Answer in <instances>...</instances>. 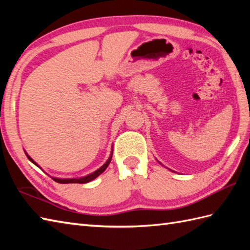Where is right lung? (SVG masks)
<instances>
[{
    "label": "right lung",
    "instance_id": "add662e5",
    "mask_svg": "<svg viewBox=\"0 0 250 250\" xmlns=\"http://www.w3.org/2000/svg\"><path fill=\"white\" fill-rule=\"evenodd\" d=\"M25 152V151H24ZM25 155H26V157H28V159L29 160L32 162V163H34L36 167H39L40 168H42L39 164H37L33 159H32L28 153L25 152ZM111 157H113V150H111V152H110V156H109V158L107 159V161H106L102 167H101L100 168H98L97 171H94V172H92V173H90V174H88V175H86V176H83V177H77V178H58V177H51L52 179L55 180V182H57V183H59V184H86V183H89V182H91V180H93V179H95L97 178L99 175H101L102 174L106 168H107V167H108V164L110 163V160H111Z\"/></svg>",
    "mask_w": 250,
    "mask_h": 250
}]
</instances>
